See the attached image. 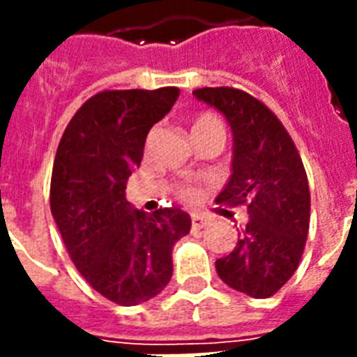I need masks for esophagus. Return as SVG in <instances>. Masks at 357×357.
<instances>
[{"instance_id":"obj_1","label":"esophagus","mask_w":357,"mask_h":357,"mask_svg":"<svg viewBox=\"0 0 357 357\" xmlns=\"http://www.w3.org/2000/svg\"><path fill=\"white\" fill-rule=\"evenodd\" d=\"M209 224L206 217H198V215H192V229H204Z\"/></svg>"}]
</instances>
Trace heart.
Wrapping results in <instances>:
<instances>
[{
	"mask_svg": "<svg viewBox=\"0 0 357 357\" xmlns=\"http://www.w3.org/2000/svg\"><path fill=\"white\" fill-rule=\"evenodd\" d=\"M211 128H222V123L220 120L215 116V114H209V113H202L198 114L192 122V133H200V131H206V129H211ZM178 196L181 200L185 202H190L195 200L196 195H198V189L192 187V185H181L178 187Z\"/></svg>",
	"mask_w": 357,
	"mask_h": 357,
	"instance_id": "obj_1",
	"label": "heart"
}]
</instances>
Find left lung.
Instances as JSON below:
<instances>
[{"mask_svg": "<svg viewBox=\"0 0 357 357\" xmlns=\"http://www.w3.org/2000/svg\"><path fill=\"white\" fill-rule=\"evenodd\" d=\"M218 109L234 133V159L218 206H244L248 222L235 248L215 266L238 293L268 298L289 282L310 231V185L291 135L278 116L248 92L206 86L192 92Z\"/></svg>", "mask_w": 357, "mask_h": 357, "instance_id": "obj_1", "label": "left lung"}]
</instances>
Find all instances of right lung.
Listing matches in <instances>:
<instances>
[{"mask_svg":"<svg viewBox=\"0 0 357 357\" xmlns=\"http://www.w3.org/2000/svg\"><path fill=\"white\" fill-rule=\"evenodd\" d=\"M178 96L176 86L98 92L59 142L52 215L75 268L114 304L137 305L161 293L172 278L174 244L190 231L179 207L144 213L126 200L148 131Z\"/></svg>","mask_w":357,"mask_h":357,"instance_id":"1","label":"right lung"}]
</instances>
